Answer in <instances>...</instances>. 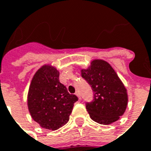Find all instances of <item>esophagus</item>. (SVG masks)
I'll return each mask as SVG.
<instances>
[{
    "instance_id": "obj_1",
    "label": "esophagus",
    "mask_w": 151,
    "mask_h": 151,
    "mask_svg": "<svg viewBox=\"0 0 151 151\" xmlns=\"http://www.w3.org/2000/svg\"><path fill=\"white\" fill-rule=\"evenodd\" d=\"M75 94L77 95V96H78V98H79V99L81 100V94H80L79 91H77V92H76V93H75Z\"/></svg>"
}]
</instances>
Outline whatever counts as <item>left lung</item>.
Wrapping results in <instances>:
<instances>
[{"instance_id":"1","label":"left lung","mask_w":151,"mask_h":151,"mask_svg":"<svg viewBox=\"0 0 151 151\" xmlns=\"http://www.w3.org/2000/svg\"><path fill=\"white\" fill-rule=\"evenodd\" d=\"M81 72L93 91V100L86 104L91 118L104 125L119 120L126 111L128 96L126 87L110 64L96 59Z\"/></svg>"}]
</instances>
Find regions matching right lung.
<instances>
[{"mask_svg":"<svg viewBox=\"0 0 151 151\" xmlns=\"http://www.w3.org/2000/svg\"><path fill=\"white\" fill-rule=\"evenodd\" d=\"M56 68L44 64L33 77L27 94V107L33 120L41 127L56 130L68 122L78 97L70 94L59 81Z\"/></svg>","mask_w":151,"mask_h":151,"instance_id":"obj_1","label":"right lung"}]
</instances>
